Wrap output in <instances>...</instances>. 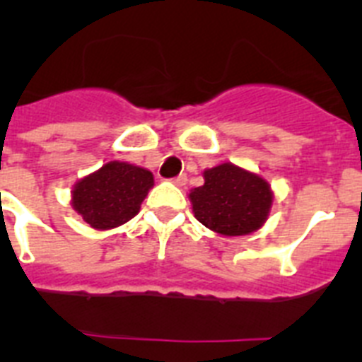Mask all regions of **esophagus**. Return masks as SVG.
Returning <instances> with one entry per match:
<instances>
[{
    "mask_svg": "<svg viewBox=\"0 0 362 362\" xmlns=\"http://www.w3.org/2000/svg\"><path fill=\"white\" fill-rule=\"evenodd\" d=\"M172 183L177 185V187H185V185H187V175H185V174L177 175V177L172 179Z\"/></svg>",
    "mask_w": 362,
    "mask_h": 362,
    "instance_id": "1",
    "label": "esophagus"
}]
</instances>
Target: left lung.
Instances as JSON below:
<instances>
[{"instance_id":"obj_1","label":"left lung","mask_w":362,"mask_h":362,"mask_svg":"<svg viewBox=\"0 0 362 362\" xmlns=\"http://www.w3.org/2000/svg\"><path fill=\"white\" fill-rule=\"evenodd\" d=\"M204 185L190 192L194 216L221 235L257 232L270 216L274 192L267 179L232 163L203 172Z\"/></svg>"}]
</instances>
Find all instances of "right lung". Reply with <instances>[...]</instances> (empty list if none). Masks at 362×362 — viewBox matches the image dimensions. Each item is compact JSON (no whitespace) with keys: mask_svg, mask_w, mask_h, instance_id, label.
<instances>
[{"mask_svg":"<svg viewBox=\"0 0 362 362\" xmlns=\"http://www.w3.org/2000/svg\"><path fill=\"white\" fill-rule=\"evenodd\" d=\"M153 187L152 172L124 161H108L72 188V209L95 230L132 219Z\"/></svg>","mask_w":362,"mask_h":362,"instance_id":"right-lung-1","label":"right lung"}]
</instances>
